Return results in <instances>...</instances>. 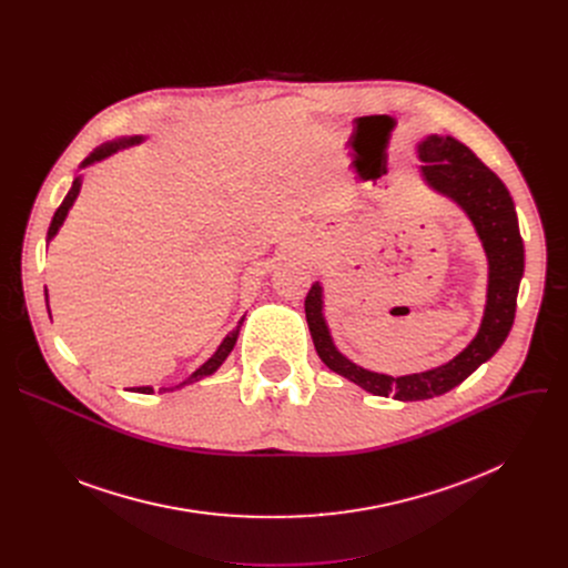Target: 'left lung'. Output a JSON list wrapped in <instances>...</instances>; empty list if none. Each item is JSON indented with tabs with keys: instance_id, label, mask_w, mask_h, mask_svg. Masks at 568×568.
<instances>
[{
	"instance_id": "1",
	"label": "left lung",
	"mask_w": 568,
	"mask_h": 568,
	"mask_svg": "<svg viewBox=\"0 0 568 568\" xmlns=\"http://www.w3.org/2000/svg\"><path fill=\"white\" fill-rule=\"evenodd\" d=\"M416 154L423 161L418 175L425 186L465 213L488 258V290L474 339L454 359L436 368L409 375L375 373L355 364L337 348L326 321V294L321 281L312 283L305 296L307 328L321 362L364 390L379 397L390 395L399 402L429 399L452 390L501 348L513 328L524 276V240L506 184L454 136L427 134L418 141Z\"/></svg>"
}]
</instances>
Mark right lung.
Listing matches in <instances>:
<instances>
[{
	"instance_id": "1",
	"label": "right lung",
	"mask_w": 568,
	"mask_h": 568,
	"mask_svg": "<svg viewBox=\"0 0 568 568\" xmlns=\"http://www.w3.org/2000/svg\"><path fill=\"white\" fill-rule=\"evenodd\" d=\"M148 136H143V134H134V136H116V139H112V141H108V143H103V145H99L85 161L83 164H80V169H78V175L73 178V182H71V189H69V193L64 195V200H62V204L58 206V211L53 213V220H51V226H49V233H47V245L49 242L58 235V231H60V226L64 224V220H67V215H69V211H71V206H73V202H75V197H78V193H80V186H83V173L80 171H85V169H90V166H94V164H99V161H103V159H108V156H112V154H116L119 150H128V148H132V145H141L143 141H145ZM44 298H47V310H49V292L44 290ZM49 316H51V310H49ZM242 321H245V316H242L240 321H237V326L222 339V344L217 346V351L200 366V368H195L184 382H180V384H175V386H169V388H159V390H175V388H182V386H189V384H195V382H200V379H204V377H209V375H213L222 364H224V359L231 355V351H233V346H235V342H237V335H240V326H242ZM132 393H145V395H150V393H154V388L152 386H136V388H132Z\"/></svg>"
}]
</instances>
